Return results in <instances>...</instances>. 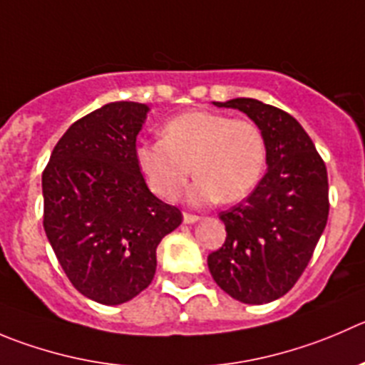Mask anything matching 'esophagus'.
<instances>
[{
    "label": "esophagus",
    "instance_id": "34e87169",
    "mask_svg": "<svg viewBox=\"0 0 365 365\" xmlns=\"http://www.w3.org/2000/svg\"><path fill=\"white\" fill-rule=\"evenodd\" d=\"M200 217H197V215H192V213H182V220H185V224H193V222L199 220Z\"/></svg>",
    "mask_w": 365,
    "mask_h": 365
}]
</instances>
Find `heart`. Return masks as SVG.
<instances>
[{"mask_svg": "<svg viewBox=\"0 0 365 365\" xmlns=\"http://www.w3.org/2000/svg\"><path fill=\"white\" fill-rule=\"evenodd\" d=\"M136 163L148 188L161 199L179 195L192 175V164L199 177L188 193L193 204L235 202L262 179L267 140L249 118L190 110L163 127V140L138 145Z\"/></svg>", "mask_w": 365, "mask_h": 365, "instance_id": "1", "label": "heart"}]
</instances>
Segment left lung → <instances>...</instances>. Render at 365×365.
I'll return each mask as SVG.
<instances>
[{"mask_svg":"<svg viewBox=\"0 0 365 365\" xmlns=\"http://www.w3.org/2000/svg\"><path fill=\"white\" fill-rule=\"evenodd\" d=\"M247 114L267 140V172L255 192L222 211L225 242L207 256L217 284L263 304L292 289L312 259L329 213L328 172L296 118L255 98L215 102Z\"/></svg>","mask_w":365,"mask_h":365,"instance_id":"obj_1","label":"left lung"}]
</instances>
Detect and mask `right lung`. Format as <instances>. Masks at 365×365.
I'll use <instances>...</instances> for the list:
<instances>
[{
	"instance_id": "1",
	"label": "right lung",
	"mask_w": 365,
	"mask_h": 365,
	"mask_svg": "<svg viewBox=\"0 0 365 365\" xmlns=\"http://www.w3.org/2000/svg\"><path fill=\"white\" fill-rule=\"evenodd\" d=\"M148 107L113 102L76 120L43 170V225L68 279L102 304L143 292L182 213L148 190L136 136Z\"/></svg>"
}]
</instances>
